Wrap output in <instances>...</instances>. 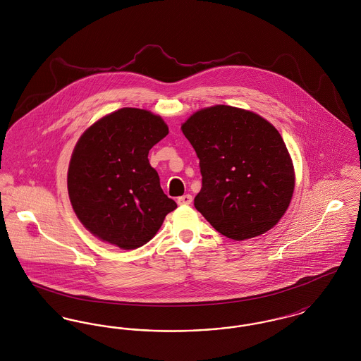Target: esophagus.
Instances as JSON below:
<instances>
[{"label": "esophagus", "instance_id": "34e87169", "mask_svg": "<svg viewBox=\"0 0 361 361\" xmlns=\"http://www.w3.org/2000/svg\"><path fill=\"white\" fill-rule=\"evenodd\" d=\"M190 203H192V196L190 195H184V196L177 199L178 206H189Z\"/></svg>", "mask_w": 361, "mask_h": 361}]
</instances>
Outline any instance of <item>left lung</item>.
Here are the masks:
<instances>
[{
    "mask_svg": "<svg viewBox=\"0 0 361 361\" xmlns=\"http://www.w3.org/2000/svg\"><path fill=\"white\" fill-rule=\"evenodd\" d=\"M181 130L200 159L196 209L231 240L271 230L295 187L291 157L275 127L250 111L215 105L195 112Z\"/></svg>",
    "mask_w": 361,
    "mask_h": 361,
    "instance_id": "8db88e82",
    "label": "left lung"
}]
</instances>
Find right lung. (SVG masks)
<instances>
[{
  "label": "right lung",
  "mask_w": 361,
  "mask_h": 361,
  "mask_svg": "<svg viewBox=\"0 0 361 361\" xmlns=\"http://www.w3.org/2000/svg\"><path fill=\"white\" fill-rule=\"evenodd\" d=\"M169 134L154 114L121 108L96 121L78 139L70 159L68 190L81 224L124 250L152 240L177 208L159 185L149 150Z\"/></svg>",
  "instance_id": "right-lung-1"
}]
</instances>
